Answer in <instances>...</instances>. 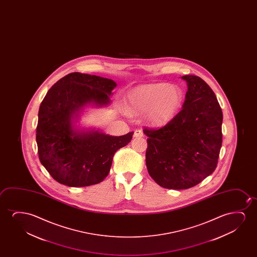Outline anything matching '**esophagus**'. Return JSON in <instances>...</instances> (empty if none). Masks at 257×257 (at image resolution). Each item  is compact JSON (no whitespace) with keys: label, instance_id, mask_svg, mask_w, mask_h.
I'll return each instance as SVG.
<instances>
[{"label":"esophagus","instance_id":"esophagus-1","mask_svg":"<svg viewBox=\"0 0 257 257\" xmlns=\"http://www.w3.org/2000/svg\"><path fill=\"white\" fill-rule=\"evenodd\" d=\"M134 137H143V132L140 129L134 131Z\"/></svg>","mask_w":257,"mask_h":257}]
</instances>
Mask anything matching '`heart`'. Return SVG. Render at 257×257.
I'll return each mask as SVG.
<instances>
[{
	"label": "heart",
	"mask_w": 257,
	"mask_h": 257,
	"mask_svg": "<svg viewBox=\"0 0 257 257\" xmlns=\"http://www.w3.org/2000/svg\"><path fill=\"white\" fill-rule=\"evenodd\" d=\"M183 90L176 85L154 83L134 89L128 95L129 111L141 114L147 111L148 123L160 126L169 122L183 103Z\"/></svg>",
	"instance_id": "1"
}]
</instances>
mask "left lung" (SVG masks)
Returning <instances> with one entry per match:
<instances>
[{
	"label": "left lung",
	"mask_w": 257,
	"mask_h": 257,
	"mask_svg": "<svg viewBox=\"0 0 257 257\" xmlns=\"http://www.w3.org/2000/svg\"><path fill=\"white\" fill-rule=\"evenodd\" d=\"M183 109L164 126L144 128L146 164L160 186L186 190L213 173L222 146L223 114L214 92L200 77L184 75Z\"/></svg>",
	"instance_id": "8db88e82"
}]
</instances>
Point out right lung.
Instances as JSON below:
<instances>
[{"label": "right lung", "mask_w": 257, "mask_h": 257, "mask_svg": "<svg viewBox=\"0 0 257 257\" xmlns=\"http://www.w3.org/2000/svg\"><path fill=\"white\" fill-rule=\"evenodd\" d=\"M116 86L110 79L74 72L57 81L43 99L36 134L39 161L58 183L69 187L101 183L115 153L130 142L134 132L116 137L73 125L83 106L108 105Z\"/></svg>", "instance_id": "right-lung-1"}]
</instances>
